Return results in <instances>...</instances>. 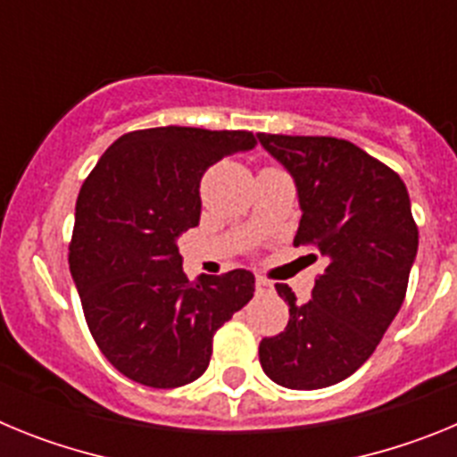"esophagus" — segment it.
I'll use <instances>...</instances> for the list:
<instances>
[{
	"label": "esophagus",
	"instance_id": "obj_1",
	"mask_svg": "<svg viewBox=\"0 0 457 457\" xmlns=\"http://www.w3.org/2000/svg\"><path fill=\"white\" fill-rule=\"evenodd\" d=\"M272 290V284H270L268 278L256 277V293H270Z\"/></svg>",
	"mask_w": 457,
	"mask_h": 457
}]
</instances>
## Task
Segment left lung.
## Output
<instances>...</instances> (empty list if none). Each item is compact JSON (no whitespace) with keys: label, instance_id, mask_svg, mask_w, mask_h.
Wrapping results in <instances>:
<instances>
[{"label":"left lung","instance_id":"8db88e82","mask_svg":"<svg viewBox=\"0 0 457 457\" xmlns=\"http://www.w3.org/2000/svg\"><path fill=\"white\" fill-rule=\"evenodd\" d=\"M256 137L297 187L295 247L327 263L306 304L277 284L290 318L261 341V366L286 389L332 386L373 354L405 300L419 249L410 194L398 173L345 139Z\"/></svg>","mask_w":457,"mask_h":457}]
</instances>
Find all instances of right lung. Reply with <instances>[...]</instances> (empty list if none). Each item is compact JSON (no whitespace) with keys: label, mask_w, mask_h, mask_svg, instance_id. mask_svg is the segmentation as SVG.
<instances>
[{"label":"right lung","mask_w":457,"mask_h":457,"mask_svg":"<svg viewBox=\"0 0 457 457\" xmlns=\"http://www.w3.org/2000/svg\"><path fill=\"white\" fill-rule=\"evenodd\" d=\"M253 146L247 130H137L84 180L68 263L88 329L125 378L153 389L194 382L217 329L253 297L249 270L189 281L179 252V237L199 226L205 169Z\"/></svg>","instance_id":"obj_1"}]
</instances>
